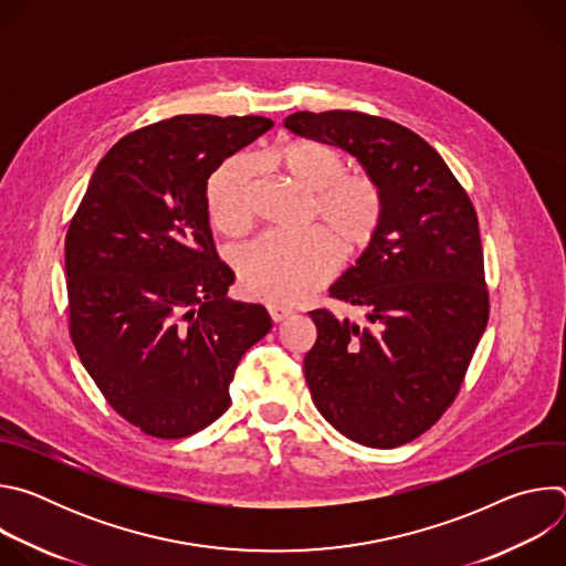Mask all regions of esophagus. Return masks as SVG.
<instances>
[{"label":"esophagus","instance_id":"1","mask_svg":"<svg viewBox=\"0 0 566 566\" xmlns=\"http://www.w3.org/2000/svg\"><path fill=\"white\" fill-rule=\"evenodd\" d=\"M266 308H269L273 322H282V319H286L293 313L289 306H280V304H269Z\"/></svg>","mask_w":566,"mask_h":566}]
</instances>
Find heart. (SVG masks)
I'll list each match as a JSON object with an SVG mask.
<instances>
[{
    "label": "heart",
    "mask_w": 566,
    "mask_h": 566,
    "mask_svg": "<svg viewBox=\"0 0 566 566\" xmlns=\"http://www.w3.org/2000/svg\"><path fill=\"white\" fill-rule=\"evenodd\" d=\"M300 186L313 192L311 217L329 228L300 232H266L234 258L244 291L266 302H297L327 284L345 253L367 249L385 217V195L369 175H345L343 154L317 140H291L269 154ZM253 166L249 158H230L208 186V212L226 234L247 232L253 223ZM344 247L340 248L339 244Z\"/></svg>",
    "instance_id": "obj_1"
}]
</instances>
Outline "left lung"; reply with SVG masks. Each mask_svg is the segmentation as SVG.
<instances>
[{"instance_id": "8db88e82", "label": "left lung", "mask_w": 566, "mask_h": 566, "mask_svg": "<svg viewBox=\"0 0 566 566\" xmlns=\"http://www.w3.org/2000/svg\"><path fill=\"white\" fill-rule=\"evenodd\" d=\"M284 127L356 156L385 195L378 234L329 289L369 325L308 311L311 398L356 443H410L452 406L489 325L474 206L439 151L394 120L334 109L291 114Z\"/></svg>"}]
</instances>
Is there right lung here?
<instances>
[{
	"mask_svg": "<svg viewBox=\"0 0 566 566\" xmlns=\"http://www.w3.org/2000/svg\"><path fill=\"white\" fill-rule=\"evenodd\" d=\"M273 127L184 114L123 136L98 164L64 239L69 334L105 400L154 439H184L230 406L234 369L271 327L230 302L208 179Z\"/></svg>",
	"mask_w": 566,
	"mask_h": 566,
	"instance_id": "obj_1",
	"label": "right lung"
}]
</instances>
